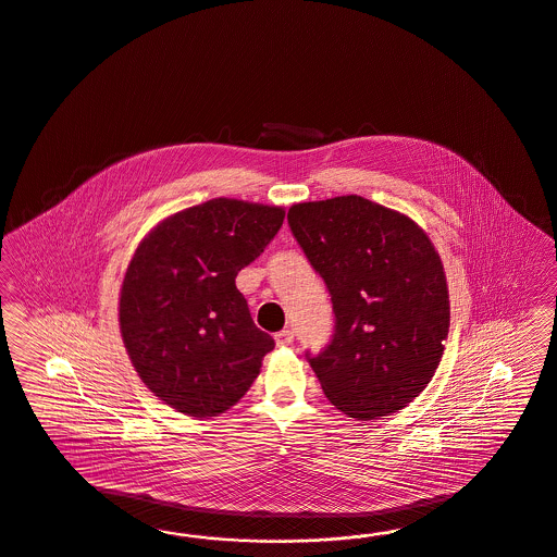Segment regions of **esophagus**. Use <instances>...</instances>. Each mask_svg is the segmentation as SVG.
I'll return each instance as SVG.
<instances>
[{"mask_svg": "<svg viewBox=\"0 0 557 557\" xmlns=\"http://www.w3.org/2000/svg\"><path fill=\"white\" fill-rule=\"evenodd\" d=\"M292 342H294V331H289V329H284V331L275 333V344H277V346H289Z\"/></svg>", "mask_w": 557, "mask_h": 557, "instance_id": "34e87169", "label": "esophagus"}]
</instances>
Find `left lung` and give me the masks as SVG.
<instances>
[{"label": "left lung", "mask_w": 557, "mask_h": 557, "mask_svg": "<svg viewBox=\"0 0 557 557\" xmlns=\"http://www.w3.org/2000/svg\"><path fill=\"white\" fill-rule=\"evenodd\" d=\"M288 224L333 302L329 346L307 351L326 399L358 420L404 409L432 381L450 325L434 245L413 220L360 195L296 203Z\"/></svg>", "instance_id": "left-lung-1"}]
</instances>
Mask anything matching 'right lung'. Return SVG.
<instances>
[{
	"label": "right lung",
	"instance_id": "add662e5",
	"mask_svg": "<svg viewBox=\"0 0 557 557\" xmlns=\"http://www.w3.org/2000/svg\"><path fill=\"white\" fill-rule=\"evenodd\" d=\"M284 215L277 206L210 199L162 220L135 250L119 298L123 344L139 379L176 411L224 413L275 346L234 280Z\"/></svg>",
	"mask_w": 557,
	"mask_h": 557
}]
</instances>
